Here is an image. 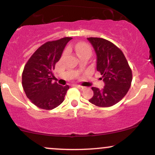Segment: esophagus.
Here are the masks:
<instances>
[{
	"label": "esophagus",
	"instance_id": "34e87169",
	"mask_svg": "<svg viewBox=\"0 0 155 155\" xmlns=\"http://www.w3.org/2000/svg\"><path fill=\"white\" fill-rule=\"evenodd\" d=\"M75 87H77V88L80 89V90H84V89L85 88L84 87L81 86V85H78V84H75Z\"/></svg>",
	"mask_w": 155,
	"mask_h": 155
}]
</instances>
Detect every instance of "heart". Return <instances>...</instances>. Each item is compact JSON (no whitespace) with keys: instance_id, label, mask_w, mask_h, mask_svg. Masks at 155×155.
Here are the masks:
<instances>
[{"instance_id":"b5f03b06","label":"heart","mask_w":155,"mask_h":155,"mask_svg":"<svg viewBox=\"0 0 155 155\" xmlns=\"http://www.w3.org/2000/svg\"><path fill=\"white\" fill-rule=\"evenodd\" d=\"M68 49H74L76 51L78 56H81L82 54H92V49L90 46L88 44L84 43V42H81L74 45H70L68 47ZM65 54V53H64Z\"/></svg>"}]
</instances>
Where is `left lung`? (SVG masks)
Here are the masks:
<instances>
[{
	"label": "left lung",
	"instance_id": "8db88e82",
	"mask_svg": "<svg viewBox=\"0 0 155 155\" xmlns=\"http://www.w3.org/2000/svg\"><path fill=\"white\" fill-rule=\"evenodd\" d=\"M97 55V70L105 83L99 90L92 87L94 95L89 101L99 107H110L122 100L128 92L133 79L132 70L122 50L102 38H87Z\"/></svg>",
	"mask_w": 155,
	"mask_h": 155
}]
</instances>
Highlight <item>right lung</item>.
<instances>
[{"instance_id": "1", "label": "right lung", "mask_w": 155, "mask_h": 155, "mask_svg": "<svg viewBox=\"0 0 155 155\" xmlns=\"http://www.w3.org/2000/svg\"><path fill=\"white\" fill-rule=\"evenodd\" d=\"M71 37L47 41L32 54L24 67L22 87L26 96L37 107L51 110L63 102L68 85L52 82V71L61 58L64 48Z\"/></svg>"}]
</instances>
